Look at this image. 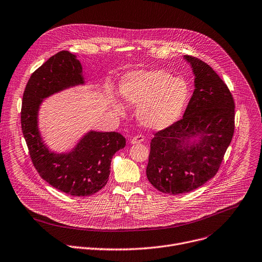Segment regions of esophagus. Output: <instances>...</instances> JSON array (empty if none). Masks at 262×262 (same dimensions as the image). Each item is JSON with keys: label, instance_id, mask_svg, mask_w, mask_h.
Returning a JSON list of instances; mask_svg holds the SVG:
<instances>
[{"label": "esophagus", "instance_id": "1", "mask_svg": "<svg viewBox=\"0 0 262 262\" xmlns=\"http://www.w3.org/2000/svg\"><path fill=\"white\" fill-rule=\"evenodd\" d=\"M144 141V136L143 135H137L133 136L129 139V143L130 144H137V143H142Z\"/></svg>", "mask_w": 262, "mask_h": 262}]
</instances>
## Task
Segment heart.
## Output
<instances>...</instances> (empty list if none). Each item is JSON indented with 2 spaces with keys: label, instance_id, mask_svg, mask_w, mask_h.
<instances>
[{
  "label": "heart",
  "instance_id": "heart-1",
  "mask_svg": "<svg viewBox=\"0 0 262 262\" xmlns=\"http://www.w3.org/2000/svg\"><path fill=\"white\" fill-rule=\"evenodd\" d=\"M119 92L128 104L139 106L141 122L152 129L173 124L182 116L190 97L187 81L167 71L141 70L126 74Z\"/></svg>",
  "mask_w": 262,
  "mask_h": 262
}]
</instances>
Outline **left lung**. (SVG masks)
<instances>
[{
    "label": "left lung",
    "mask_w": 262,
    "mask_h": 262,
    "mask_svg": "<svg viewBox=\"0 0 262 262\" xmlns=\"http://www.w3.org/2000/svg\"><path fill=\"white\" fill-rule=\"evenodd\" d=\"M194 73V92L181 120L155 134L146 176L171 195L192 191L215 176L234 134L235 103L209 64L185 55Z\"/></svg>",
    "instance_id": "1"
}]
</instances>
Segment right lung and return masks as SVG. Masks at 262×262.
<instances>
[{"label":"right lung","instance_id":"obj_1","mask_svg":"<svg viewBox=\"0 0 262 262\" xmlns=\"http://www.w3.org/2000/svg\"><path fill=\"white\" fill-rule=\"evenodd\" d=\"M82 67L76 56L60 51L41 64L30 76L24 91L20 123L35 169L42 180L72 196L98 192L107 181L113 156L125 146L119 133L91 130L67 154L48 149L39 135L37 114L42 99L50 95L83 84Z\"/></svg>","mask_w":262,"mask_h":262}]
</instances>
